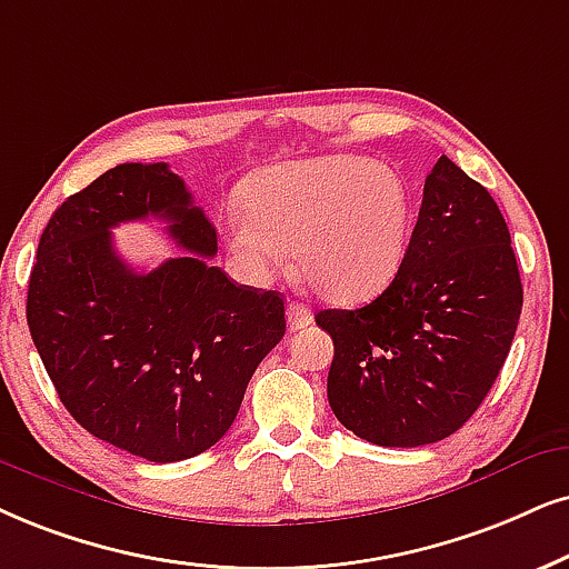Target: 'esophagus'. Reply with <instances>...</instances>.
I'll return each mask as SVG.
<instances>
[{"label":"esophagus","mask_w":569,"mask_h":569,"mask_svg":"<svg viewBox=\"0 0 569 569\" xmlns=\"http://www.w3.org/2000/svg\"><path fill=\"white\" fill-rule=\"evenodd\" d=\"M286 318H289V330H301L312 322V312H309L307 305L293 301V305H289V309H286Z\"/></svg>","instance_id":"1"}]
</instances>
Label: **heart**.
<instances>
[{"instance_id": "1", "label": "heart", "mask_w": 569, "mask_h": 569, "mask_svg": "<svg viewBox=\"0 0 569 569\" xmlns=\"http://www.w3.org/2000/svg\"><path fill=\"white\" fill-rule=\"evenodd\" d=\"M222 228L249 283H270L293 251L299 278L333 305L376 297L397 278L412 236V193L388 164L328 154L257 170Z\"/></svg>"}]
</instances>
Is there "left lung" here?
Returning <instances> with one entry per match:
<instances>
[{
    "label": "left lung",
    "instance_id": "obj_1",
    "mask_svg": "<svg viewBox=\"0 0 569 569\" xmlns=\"http://www.w3.org/2000/svg\"><path fill=\"white\" fill-rule=\"evenodd\" d=\"M491 193L449 157L426 178L405 262L359 309H320L328 401L378 446L436 443L476 415L512 347L522 283Z\"/></svg>",
    "mask_w": 569,
    "mask_h": 569
}]
</instances>
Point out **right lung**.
<instances>
[{
  "instance_id": "right-lung-1",
  "label": "right lung",
  "mask_w": 569,
  "mask_h": 569,
  "mask_svg": "<svg viewBox=\"0 0 569 569\" xmlns=\"http://www.w3.org/2000/svg\"><path fill=\"white\" fill-rule=\"evenodd\" d=\"M160 217L192 251L149 273L111 247L120 221ZM218 233L168 162H126L57 207L28 280L26 318L57 397L91 436L149 462L226 436L257 365L286 333L283 297L220 268Z\"/></svg>"
}]
</instances>
